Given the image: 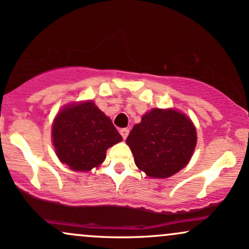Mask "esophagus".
Instances as JSON below:
<instances>
[{
  "mask_svg": "<svg viewBox=\"0 0 249 249\" xmlns=\"http://www.w3.org/2000/svg\"><path fill=\"white\" fill-rule=\"evenodd\" d=\"M119 132H121L123 139H126L128 133H130V130H128V128H121V131H119Z\"/></svg>",
  "mask_w": 249,
  "mask_h": 249,
  "instance_id": "esophagus-1",
  "label": "esophagus"
}]
</instances>
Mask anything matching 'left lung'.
<instances>
[{
	"instance_id": "8db88e82",
	"label": "left lung",
	"mask_w": 249,
	"mask_h": 249,
	"mask_svg": "<svg viewBox=\"0 0 249 249\" xmlns=\"http://www.w3.org/2000/svg\"><path fill=\"white\" fill-rule=\"evenodd\" d=\"M126 144L142 172L168 178L190 161L196 144V127L178 111L153 108L134 125Z\"/></svg>"
}]
</instances>
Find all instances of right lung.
I'll use <instances>...</instances> for the list:
<instances>
[{
    "label": "right lung",
    "instance_id": "add662e5",
    "mask_svg": "<svg viewBox=\"0 0 249 249\" xmlns=\"http://www.w3.org/2000/svg\"><path fill=\"white\" fill-rule=\"evenodd\" d=\"M121 141L111 119L92 102L65 107L53 125L57 157L75 171H90L101 165L107 148Z\"/></svg>",
    "mask_w": 249,
    "mask_h": 249
}]
</instances>
